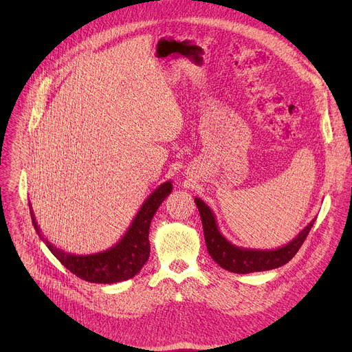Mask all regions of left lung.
<instances>
[{
    "label": "left lung",
    "mask_w": 352,
    "mask_h": 352,
    "mask_svg": "<svg viewBox=\"0 0 352 352\" xmlns=\"http://www.w3.org/2000/svg\"><path fill=\"white\" fill-rule=\"evenodd\" d=\"M195 204L200 213L205 232V242L208 252L220 267L239 274H248L254 272H265L277 269L288 263L300 245L307 239L315 219L300 231L291 242L277 249H248L241 248L230 242L219 230L216 216L213 210L200 197H195Z\"/></svg>",
    "instance_id": "left-lung-1"
}]
</instances>
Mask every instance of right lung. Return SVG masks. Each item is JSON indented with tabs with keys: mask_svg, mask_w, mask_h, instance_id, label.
Returning <instances> with one entry per match:
<instances>
[{
	"mask_svg": "<svg viewBox=\"0 0 352 352\" xmlns=\"http://www.w3.org/2000/svg\"><path fill=\"white\" fill-rule=\"evenodd\" d=\"M173 182H163L156 188L140 206L124 236L111 248L91 255H75L65 252L50 242L41 234L30 206L32 223L40 239L52 250V254L75 276L89 283L113 284L135 277L150 255L148 230L153 216L164 199L171 193Z\"/></svg>",
	"mask_w": 352,
	"mask_h": 352,
	"instance_id": "right-lung-1",
	"label": "right lung"
}]
</instances>
